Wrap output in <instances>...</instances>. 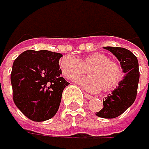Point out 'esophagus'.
Instances as JSON below:
<instances>
[{
  "mask_svg": "<svg viewBox=\"0 0 149 149\" xmlns=\"http://www.w3.org/2000/svg\"><path fill=\"white\" fill-rule=\"evenodd\" d=\"M84 96H85V97H86L87 99H91V98L93 97L92 96H90V95L87 94V93H84Z\"/></svg>",
  "mask_w": 149,
  "mask_h": 149,
  "instance_id": "esophagus-1",
  "label": "esophagus"
}]
</instances>
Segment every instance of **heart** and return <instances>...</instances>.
Here are the masks:
<instances>
[{
	"mask_svg": "<svg viewBox=\"0 0 149 149\" xmlns=\"http://www.w3.org/2000/svg\"><path fill=\"white\" fill-rule=\"evenodd\" d=\"M62 74L68 80H74L88 69V75L76 81L85 90L97 93L116 88L123 79V69L117 62L110 61L104 53L95 52L78 60L70 55L64 56L60 62Z\"/></svg>",
	"mask_w": 149,
	"mask_h": 149,
	"instance_id": "heart-1",
	"label": "heart"
}]
</instances>
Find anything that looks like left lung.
I'll return each mask as SVG.
<instances>
[{
  "mask_svg": "<svg viewBox=\"0 0 149 149\" xmlns=\"http://www.w3.org/2000/svg\"><path fill=\"white\" fill-rule=\"evenodd\" d=\"M104 48L112 52L120 61L125 76L118 86L103 100L104 108L96 115L104 118H114L124 113L135 101L140 79L139 63L135 55L125 48L111 46Z\"/></svg>",
  "mask_w": 149,
  "mask_h": 149,
  "instance_id": "left-lung-1",
  "label": "left lung"
}]
</instances>
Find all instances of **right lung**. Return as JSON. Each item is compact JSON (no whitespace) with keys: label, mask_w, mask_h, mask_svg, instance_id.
<instances>
[{"label":"right lung","mask_w":149,"mask_h":149,"mask_svg":"<svg viewBox=\"0 0 149 149\" xmlns=\"http://www.w3.org/2000/svg\"><path fill=\"white\" fill-rule=\"evenodd\" d=\"M62 54L47 50H27L18 56L10 75L13 100L31 120L41 122L57 113L63 89L69 83L61 76Z\"/></svg>","instance_id":"obj_1"}]
</instances>
